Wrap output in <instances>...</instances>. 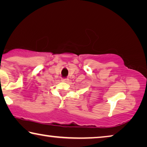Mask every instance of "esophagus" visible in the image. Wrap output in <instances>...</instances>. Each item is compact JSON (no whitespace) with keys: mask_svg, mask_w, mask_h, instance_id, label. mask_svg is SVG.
Wrapping results in <instances>:
<instances>
[{"mask_svg":"<svg viewBox=\"0 0 147 147\" xmlns=\"http://www.w3.org/2000/svg\"><path fill=\"white\" fill-rule=\"evenodd\" d=\"M61 81L63 82H67L69 81V79H67V78H62Z\"/></svg>","mask_w":147,"mask_h":147,"instance_id":"esophagus-1","label":"esophagus"}]
</instances>
